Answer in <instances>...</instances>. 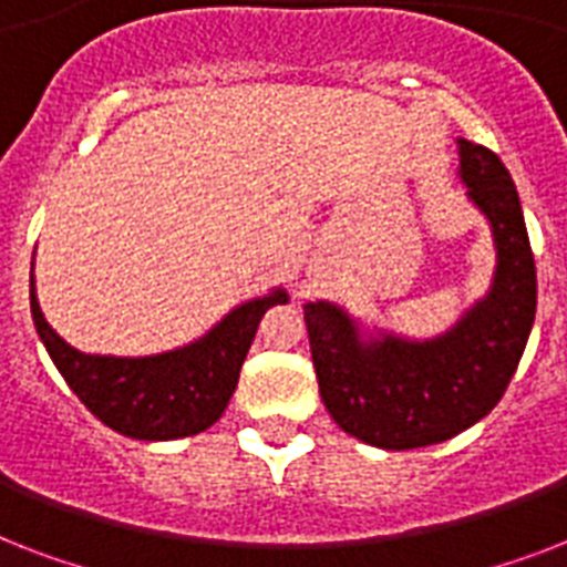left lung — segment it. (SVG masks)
Returning <instances> with one entry per match:
<instances>
[{
  "instance_id": "8db88e82",
  "label": "left lung",
  "mask_w": 567,
  "mask_h": 567,
  "mask_svg": "<svg viewBox=\"0 0 567 567\" xmlns=\"http://www.w3.org/2000/svg\"><path fill=\"white\" fill-rule=\"evenodd\" d=\"M458 173L488 217L497 247L492 291L432 341L359 336L332 302H309L311 362L327 412L344 432L382 450L439 444L483 421L518 371L536 320V258L509 171L458 137Z\"/></svg>"
}]
</instances>
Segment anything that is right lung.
I'll use <instances>...</instances> for the list:
<instances>
[{"mask_svg":"<svg viewBox=\"0 0 567 567\" xmlns=\"http://www.w3.org/2000/svg\"><path fill=\"white\" fill-rule=\"evenodd\" d=\"M285 300V291H274L244 302L208 336L171 353L117 359L79 353L58 338L40 311L31 276V318L49 359L105 426L137 441L185 439L220 421L238 385L240 364L256 338L258 320L270 306Z\"/></svg>","mask_w":567,"mask_h":567,"instance_id":"add662e5","label":"right lung"}]
</instances>
